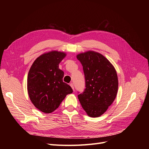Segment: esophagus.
Listing matches in <instances>:
<instances>
[{
  "label": "esophagus",
  "mask_w": 149,
  "mask_h": 149,
  "mask_svg": "<svg viewBox=\"0 0 149 149\" xmlns=\"http://www.w3.org/2000/svg\"><path fill=\"white\" fill-rule=\"evenodd\" d=\"M70 86L71 87V88L73 89V90H74V86H73V83H70Z\"/></svg>",
  "instance_id": "obj_1"
}]
</instances>
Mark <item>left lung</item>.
Returning a JSON list of instances; mask_svg holds the SVG:
<instances>
[{"instance_id": "left-lung-1", "label": "left lung", "mask_w": 149, "mask_h": 149, "mask_svg": "<svg viewBox=\"0 0 149 149\" xmlns=\"http://www.w3.org/2000/svg\"><path fill=\"white\" fill-rule=\"evenodd\" d=\"M85 76L84 91L78 100L86 114L91 118L101 116L114 101L118 90V78L114 66L101 53L94 51L76 56Z\"/></svg>"}]
</instances>
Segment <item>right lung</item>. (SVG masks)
<instances>
[{"label": "right lung", "instance_id": "1", "mask_svg": "<svg viewBox=\"0 0 149 149\" xmlns=\"http://www.w3.org/2000/svg\"><path fill=\"white\" fill-rule=\"evenodd\" d=\"M66 56L52 50L39 56L28 73L27 90L34 106L44 113H51L59 107L67 94L73 93L70 86L63 81L64 72L60 63Z\"/></svg>", "mask_w": 149, "mask_h": 149}]
</instances>
